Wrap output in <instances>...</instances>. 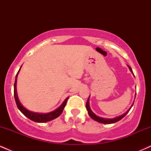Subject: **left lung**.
<instances>
[{
	"label": "left lung",
	"mask_w": 151,
	"mask_h": 151,
	"mask_svg": "<svg viewBox=\"0 0 151 151\" xmlns=\"http://www.w3.org/2000/svg\"><path fill=\"white\" fill-rule=\"evenodd\" d=\"M129 68V70H131V72H132L133 74V71H132V69L131 68V67H129V66H128ZM89 99H88L87 101H86V108L87 109V111H88V114H89V116L91 118V119H93L94 121H97V122H99V123H101V124H114V123H116L117 122V121H120L121 119H122L123 118H124L125 116L129 113V111H130V109H131V107L133 106V104H132V106H131V108H130L129 110L127 111L126 112V113H124V114H122V115L119 116H117L116 118H114V119H105V118H101V117H99L98 116H96V114H95L93 112H92V111L91 110V109H90V106H89Z\"/></svg>",
	"instance_id": "1"
}]
</instances>
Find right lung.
I'll return each mask as SVG.
<instances>
[{"instance_id": "obj_1", "label": "right lung", "mask_w": 151, "mask_h": 151, "mask_svg": "<svg viewBox=\"0 0 151 151\" xmlns=\"http://www.w3.org/2000/svg\"><path fill=\"white\" fill-rule=\"evenodd\" d=\"M20 70L18 72V73L16 74V77H15V84H14V97H15V102H16L17 106L19 110L22 112L24 115L26 117L28 118L30 120L35 121V122H37V123H45V122H47V121H52L53 119H56L58 116H60L61 115V114L63 111L64 108L65 107L66 104H67V99H68L69 97H67L65 101H63V103L60 106H59L58 109H55V111H53L50 112V113H47V114H41V113H35V112H32L30 111L27 110V109L25 108L21 104L20 101H19L18 97V94H17V89H16V83H17V77H18V74L20 72Z\"/></svg>"}]
</instances>
